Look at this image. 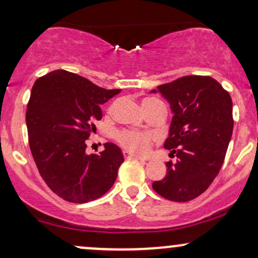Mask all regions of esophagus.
Here are the masks:
<instances>
[{
    "instance_id": "obj_1",
    "label": "esophagus",
    "mask_w": 258,
    "mask_h": 258,
    "mask_svg": "<svg viewBox=\"0 0 258 258\" xmlns=\"http://www.w3.org/2000/svg\"><path fill=\"white\" fill-rule=\"evenodd\" d=\"M123 156H124V158H125V160H139V161H145V158H143V157H139V156L133 155L132 152L126 151V150H124V151H123Z\"/></svg>"
}]
</instances>
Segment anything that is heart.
Here are the masks:
<instances>
[{
    "label": "heart",
    "instance_id": "b5f03b06",
    "mask_svg": "<svg viewBox=\"0 0 258 258\" xmlns=\"http://www.w3.org/2000/svg\"><path fill=\"white\" fill-rule=\"evenodd\" d=\"M156 98H146L143 103L151 102ZM115 139L124 149L129 151L144 155L150 150L152 143V137L147 133L135 132V130H120L115 134Z\"/></svg>",
    "mask_w": 258,
    "mask_h": 258
}]
</instances>
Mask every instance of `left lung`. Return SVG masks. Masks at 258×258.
<instances>
[{
    "label": "left lung",
    "mask_w": 258,
    "mask_h": 258,
    "mask_svg": "<svg viewBox=\"0 0 258 258\" xmlns=\"http://www.w3.org/2000/svg\"><path fill=\"white\" fill-rule=\"evenodd\" d=\"M173 112L164 149L176 156L167 162V174L153 181L162 198L175 202L196 199L218 175L233 134L229 92L205 75H186L157 86Z\"/></svg>",
    "instance_id": "left-lung-1"
}]
</instances>
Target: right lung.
Masks as SVG:
<instances>
[{
	"mask_svg": "<svg viewBox=\"0 0 258 258\" xmlns=\"http://www.w3.org/2000/svg\"><path fill=\"white\" fill-rule=\"evenodd\" d=\"M58 69L39 78L27 107L29 146L40 175L68 202L85 204L108 191L124 162L117 145L86 153V140L102 118L101 105L119 94Z\"/></svg>",
	"mask_w": 258,
	"mask_h": 258,
	"instance_id": "obj_1",
	"label": "right lung"
}]
</instances>
